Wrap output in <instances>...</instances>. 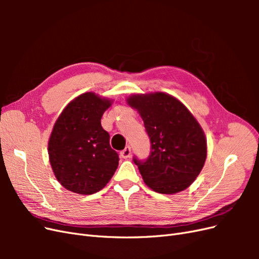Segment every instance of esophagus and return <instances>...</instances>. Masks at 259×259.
I'll use <instances>...</instances> for the list:
<instances>
[{
  "mask_svg": "<svg viewBox=\"0 0 259 259\" xmlns=\"http://www.w3.org/2000/svg\"><path fill=\"white\" fill-rule=\"evenodd\" d=\"M131 153H132V149H131L130 146L125 147L124 150H122V151L120 152V154H121V156H122L123 159H128L130 156H131Z\"/></svg>",
  "mask_w": 259,
  "mask_h": 259,
  "instance_id": "1",
  "label": "esophagus"
}]
</instances>
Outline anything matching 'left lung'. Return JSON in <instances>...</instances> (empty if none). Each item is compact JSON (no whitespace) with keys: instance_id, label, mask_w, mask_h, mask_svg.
Listing matches in <instances>:
<instances>
[{"instance_id":"obj_1","label":"left lung","mask_w":259,"mask_h":259,"mask_svg":"<svg viewBox=\"0 0 259 259\" xmlns=\"http://www.w3.org/2000/svg\"><path fill=\"white\" fill-rule=\"evenodd\" d=\"M127 104L142 116L151 143L147 160L133 159L145 184L164 194L185 190L206 159V139L200 124L178 99L165 93L132 95Z\"/></svg>"}]
</instances>
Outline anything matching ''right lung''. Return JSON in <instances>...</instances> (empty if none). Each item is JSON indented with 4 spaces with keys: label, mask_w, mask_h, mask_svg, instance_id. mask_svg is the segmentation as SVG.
I'll list each match as a JSON object with an SVG mask.
<instances>
[{
    "label": "right lung",
    "mask_w": 259,
    "mask_h": 259,
    "mask_svg": "<svg viewBox=\"0 0 259 259\" xmlns=\"http://www.w3.org/2000/svg\"><path fill=\"white\" fill-rule=\"evenodd\" d=\"M110 106V99L84 93L70 101L55 123L49 156L55 177L66 189L80 194L98 192L116 170L119 155L100 123Z\"/></svg>",
    "instance_id": "1"
}]
</instances>
